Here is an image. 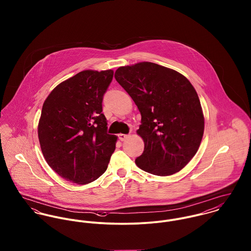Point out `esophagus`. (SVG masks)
<instances>
[{"label":"esophagus","instance_id":"1","mask_svg":"<svg viewBox=\"0 0 251 251\" xmlns=\"http://www.w3.org/2000/svg\"><path fill=\"white\" fill-rule=\"evenodd\" d=\"M118 136H119V139H120L121 141H126V140L129 137V135H127V134H123V133L119 134Z\"/></svg>","mask_w":251,"mask_h":251}]
</instances>
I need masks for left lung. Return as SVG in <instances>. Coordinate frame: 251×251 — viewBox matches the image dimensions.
<instances>
[{"instance_id":"left-lung-1","label":"left lung","mask_w":251,"mask_h":251,"mask_svg":"<svg viewBox=\"0 0 251 251\" xmlns=\"http://www.w3.org/2000/svg\"><path fill=\"white\" fill-rule=\"evenodd\" d=\"M115 78L141 113L137 134L145 147L136 165L156 176L179 172L197 152L204 133L203 111L191 83L150 62L121 67Z\"/></svg>"}]
</instances>
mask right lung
Here are the masks:
<instances>
[{"mask_svg": "<svg viewBox=\"0 0 251 251\" xmlns=\"http://www.w3.org/2000/svg\"><path fill=\"white\" fill-rule=\"evenodd\" d=\"M111 70L83 71L59 84L45 100L38 140L48 165L78 184L99 179L107 169L117 136L107 133L102 100Z\"/></svg>", "mask_w": 251, "mask_h": 251, "instance_id": "add662e5", "label": "right lung"}]
</instances>
